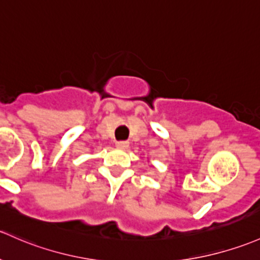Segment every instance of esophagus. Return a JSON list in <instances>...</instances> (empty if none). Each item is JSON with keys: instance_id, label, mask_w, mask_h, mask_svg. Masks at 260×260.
<instances>
[{"instance_id": "34e87169", "label": "esophagus", "mask_w": 260, "mask_h": 260, "mask_svg": "<svg viewBox=\"0 0 260 260\" xmlns=\"http://www.w3.org/2000/svg\"><path fill=\"white\" fill-rule=\"evenodd\" d=\"M128 146H129V143L125 141H119V142H116V147L119 149H127Z\"/></svg>"}]
</instances>
